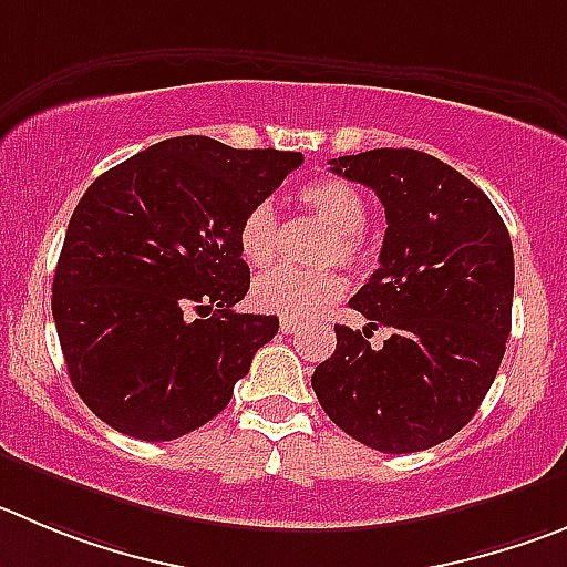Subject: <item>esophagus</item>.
I'll list each match as a JSON object with an SVG mask.
<instances>
[{
    "mask_svg": "<svg viewBox=\"0 0 567 567\" xmlns=\"http://www.w3.org/2000/svg\"><path fill=\"white\" fill-rule=\"evenodd\" d=\"M296 327H299V321H293V319H282V321H279V330H282L285 336L296 332Z\"/></svg>",
    "mask_w": 567,
    "mask_h": 567,
    "instance_id": "34e87169",
    "label": "esophagus"
}]
</instances>
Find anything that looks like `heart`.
Instances as JSON below:
<instances>
[{"instance_id": "heart-1", "label": "heart", "mask_w": 567, "mask_h": 567, "mask_svg": "<svg viewBox=\"0 0 567 567\" xmlns=\"http://www.w3.org/2000/svg\"><path fill=\"white\" fill-rule=\"evenodd\" d=\"M305 209H310L321 224L330 226V235L319 246V262L330 266L338 262L343 268H363L372 259L369 248L367 220L369 206L361 189L343 178H319L310 182L299 193ZM279 218L271 204H257L243 215L237 226V248L248 266L266 268L277 257ZM254 301L268 313L308 319L319 310L330 308L343 293V279L330 268L321 271H296V268H271L254 279Z\"/></svg>"}]
</instances>
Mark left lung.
<instances>
[{
    "instance_id": "8db88e82",
    "label": "left lung",
    "mask_w": 567,
    "mask_h": 567,
    "mask_svg": "<svg viewBox=\"0 0 567 567\" xmlns=\"http://www.w3.org/2000/svg\"><path fill=\"white\" fill-rule=\"evenodd\" d=\"M385 209L380 268L352 296L369 327L336 324V352L313 372L332 422L380 453L427 451L456 436L506 352L515 254L492 200L470 178L411 147L332 158ZM378 326L392 336L372 348Z\"/></svg>"
}]
</instances>
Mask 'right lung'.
I'll return each mask as SVG.
<instances>
[{"instance_id":"1","label":"right lung","mask_w":567,"mask_h":567,"mask_svg":"<svg viewBox=\"0 0 567 567\" xmlns=\"http://www.w3.org/2000/svg\"><path fill=\"white\" fill-rule=\"evenodd\" d=\"M299 164L301 153L176 136L83 193L52 279V319L69 380L105 425L171 442L229 405L279 330L277 316L235 313L251 285L237 226Z\"/></svg>"}]
</instances>
